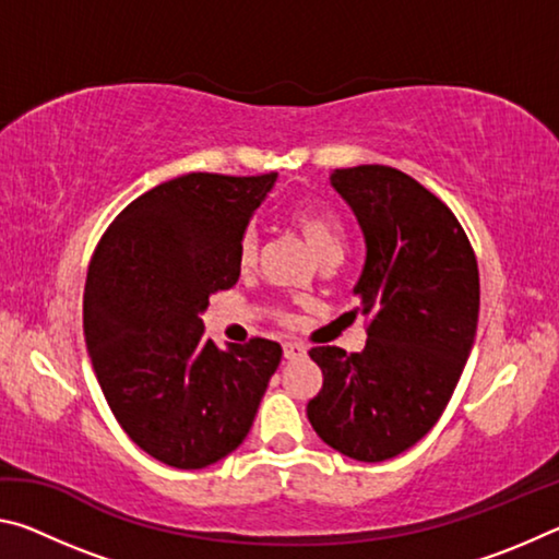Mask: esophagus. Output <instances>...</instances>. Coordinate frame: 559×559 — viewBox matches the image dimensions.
<instances>
[{"instance_id":"esophagus-1","label":"esophagus","mask_w":559,"mask_h":559,"mask_svg":"<svg viewBox=\"0 0 559 559\" xmlns=\"http://www.w3.org/2000/svg\"><path fill=\"white\" fill-rule=\"evenodd\" d=\"M306 355H308V347L302 343H286V345H283V357H286V359H300Z\"/></svg>"}]
</instances>
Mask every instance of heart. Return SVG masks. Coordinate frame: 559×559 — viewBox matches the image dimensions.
Wrapping results in <instances>:
<instances>
[{
    "instance_id": "b5f03b06",
    "label": "heart",
    "mask_w": 559,
    "mask_h": 559,
    "mask_svg": "<svg viewBox=\"0 0 559 559\" xmlns=\"http://www.w3.org/2000/svg\"><path fill=\"white\" fill-rule=\"evenodd\" d=\"M290 224L296 226V231L302 236V241L308 243V249L316 253L318 261L343 257L345 234H343V224H340V219L333 212L320 210V206H298V210L290 212ZM257 253H259L257 231L246 229L241 234L239 251H236L239 269L249 271L253 263H257ZM271 313L278 320V323H288L290 320L288 310L281 306L273 308Z\"/></svg>"
}]
</instances>
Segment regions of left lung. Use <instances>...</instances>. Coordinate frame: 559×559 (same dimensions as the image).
Returning <instances> with one entry per match:
<instances>
[{
	"label": "left lung",
	"instance_id": "obj_1",
	"mask_svg": "<svg viewBox=\"0 0 559 559\" xmlns=\"http://www.w3.org/2000/svg\"><path fill=\"white\" fill-rule=\"evenodd\" d=\"M365 234L362 353L313 347L323 386L308 419L349 459H394L427 437L447 409L478 325L480 283L473 246L447 204L386 165L333 173Z\"/></svg>",
	"mask_w": 559,
	"mask_h": 559
}]
</instances>
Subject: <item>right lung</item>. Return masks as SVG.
I'll list each match as a JSON object with an SVG mask.
<instances>
[{"label": "right lung", "mask_w": 559, "mask_h": 559, "mask_svg": "<svg viewBox=\"0 0 559 559\" xmlns=\"http://www.w3.org/2000/svg\"><path fill=\"white\" fill-rule=\"evenodd\" d=\"M276 173H192L140 194L93 251L83 335L122 431L173 468H204L249 433L283 349L204 337L210 296L239 281L241 234Z\"/></svg>", "instance_id": "right-lung-1"}]
</instances>
